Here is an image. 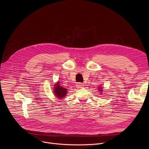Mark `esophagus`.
Masks as SVG:
<instances>
[{"mask_svg":"<svg viewBox=\"0 0 149 149\" xmlns=\"http://www.w3.org/2000/svg\"><path fill=\"white\" fill-rule=\"evenodd\" d=\"M76 86H77V88H78L79 89H80V88H82L83 87L84 84H83V83H78L76 84Z\"/></svg>","mask_w":149,"mask_h":149,"instance_id":"obj_1","label":"esophagus"}]
</instances>
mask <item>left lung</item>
<instances>
[{"instance_id": "1", "label": "left lung", "mask_w": 149, "mask_h": 149, "mask_svg": "<svg viewBox=\"0 0 149 149\" xmlns=\"http://www.w3.org/2000/svg\"><path fill=\"white\" fill-rule=\"evenodd\" d=\"M98 91L100 92V93H102V92H103V88L101 86H99L98 87Z\"/></svg>"}]
</instances>
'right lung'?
Listing matches in <instances>:
<instances>
[{
    "label": "right lung",
    "instance_id": "right-lung-1",
    "mask_svg": "<svg viewBox=\"0 0 149 149\" xmlns=\"http://www.w3.org/2000/svg\"><path fill=\"white\" fill-rule=\"evenodd\" d=\"M54 95L57 97L58 99H63L65 97H66L67 93H68V89L66 88H65L60 84V82L58 81L55 83L54 85Z\"/></svg>",
    "mask_w": 149,
    "mask_h": 149
}]
</instances>
